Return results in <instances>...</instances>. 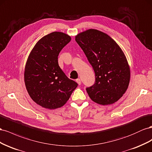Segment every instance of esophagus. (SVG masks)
<instances>
[{
  "label": "esophagus",
  "instance_id": "obj_1",
  "mask_svg": "<svg viewBox=\"0 0 152 152\" xmlns=\"http://www.w3.org/2000/svg\"><path fill=\"white\" fill-rule=\"evenodd\" d=\"M76 82L77 83V84L78 85H81V81L80 79H77L76 80Z\"/></svg>",
  "mask_w": 152,
  "mask_h": 152
}]
</instances>
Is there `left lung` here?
<instances>
[{
    "label": "left lung",
    "mask_w": 152,
    "mask_h": 152,
    "mask_svg": "<svg viewBox=\"0 0 152 152\" xmlns=\"http://www.w3.org/2000/svg\"><path fill=\"white\" fill-rule=\"evenodd\" d=\"M75 40L95 72V83L86 88L90 99L101 105L118 101L126 92L131 76L120 47L107 34L96 29L78 34Z\"/></svg>",
    "instance_id": "1"
}]
</instances>
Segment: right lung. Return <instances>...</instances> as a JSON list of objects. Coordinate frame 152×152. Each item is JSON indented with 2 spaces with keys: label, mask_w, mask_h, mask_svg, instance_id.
Listing matches in <instances>:
<instances>
[{
  "label": "right lung",
  "mask_w": 152,
  "mask_h": 152,
  "mask_svg": "<svg viewBox=\"0 0 152 152\" xmlns=\"http://www.w3.org/2000/svg\"><path fill=\"white\" fill-rule=\"evenodd\" d=\"M71 40L66 34L51 32L38 41L28 56L24 72L25 86L30 97L42 107L55 110L63 106L77 86L58 63L59 53Z\"/></svg>",
  "instance_id": "add662e5"
}]
</instances>
